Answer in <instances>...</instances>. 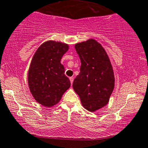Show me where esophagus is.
I'll return each instance as SVG.
<instances>
[{
  "mask_svg": "<svg viewBox=\"0 0 148 148\" xmlns=\"http://www.w3.org/2000/svg\"><path fill=\"white\" fill-rule=\"evenodd\" d=\"M69 79H70V82H71V83L72 84V82H73V81H74V77H69Z\"/></svg>",
  "mask_w": 148,
  "mask_h": 148,
  "instance_id": "obj_1",
  "label": "esophagus"
}]
</instances>
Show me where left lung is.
<instances>
[{
    "label": "left lung",
    "instance_id": "obj_1",
    "mask_svg": "<svg viewBox=\"0 0 148 148\" xmlns=\"http://www.w3.org/2000/svg\"><path fill=\"white\" fill-rule=\"evenodd\" d=\"M81 60L80 72L74 79L73 88L82 106L95 112L107 104L114 87L112 66L105 49L94 39L75 45Z\"/></svg>",
    "mask_w": 148,
    "mask_h": 148
}]
</instances>
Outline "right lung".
<instances>
[{"mask_svg":"<svg viewBox=\"0 0 148 148\" xmlns=\"http://www.w3.org/2000/svg\"><path fill=\"white\" fill-rule=\"evenodd\" d=\"M69 49L67 44L55 41L43 43L34 54L27 75L30 93L38 103L50 107L57 104L71 86L60 63Z\"/></svg>","mask_w":148,"mask_h":148,"instance_id":"add662e5","label":"right lung"}]
</instances>
